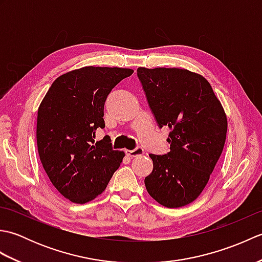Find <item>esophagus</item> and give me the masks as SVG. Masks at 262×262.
I'll list each match as a JSON object with an SVG mask.
<instances>
[{
  "mask_svg": "<svg viewBox=\"0 0 262 262\" xmlns=\"http://www.w3.org/2000/svg\"><path fill=\"white\" fill-rule=\"evenodd\" d=\"M126 154H127L129 158L140 157V155H143V154H144V148H143V147H136L135 149H127Z\"/></svg>",
  "mask_w": 262,
  "mask_h": 262,
  "instance_id": "1",
  "label": "esophagus"
}]
</instances>
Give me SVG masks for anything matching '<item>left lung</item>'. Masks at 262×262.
Wrapping results in <instances>:
<instances>
[{
    "label": "left lung",
    "mask_w": 262,
    "mask_h": 262,
    "mask_svg": "<svg viewBox=\"0 0 262 262\" xmlns=\"http://www.w3.org/2000/svg\"><path fill=\"white\" fill-rule=\"evenodd\" d=\"M137 77L158 126L171 129L170 151L149 154L145 187L159 204L182 207L202 193L223 152L225 113L208 81L190 71L138 68Z\"/></svg>",
    "instance_id": "left-lung-1"
}]
</instances>
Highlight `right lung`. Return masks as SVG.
Listing matches in <instances>:
<instances>
[{"label": "right lung", "instance_id": "1", "mask_svg": "<svg viewBox=\"0 0 262 262\" xmlns=\"http://www.w3.org/2000/svg\"><path fill=\"white\" fill-rule=\"evenodd\" d=\"M134 71L88 66L60 75L38 109L37 146L42 168L60 194L85 204L101 193L125 157L114 151L104 128L109 93Z\"/></svg>", "mask_w": 262, "mask_h": 262}]
</instances>
